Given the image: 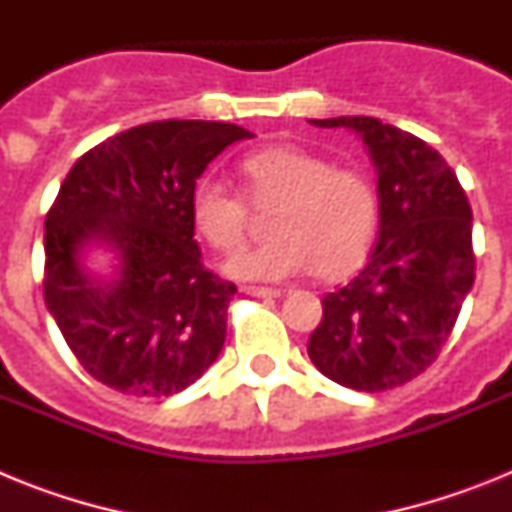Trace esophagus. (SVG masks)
<instances>
[{
    "label": "esophagus",
    "mask_w": 512,
    "mask_h": 512,
    "mask_svg": "<svg viewBox=\"0 0 512 512\" xmlns=\"http://www.w3.org/2000/svg\"><path fill=\"white\" fill-rule=\"evenodd\" d=\"M241 292L251 297H282V289L274 287H241Z\"/></svg>",
    "instance_id": "34e87169"
}]
</instances>
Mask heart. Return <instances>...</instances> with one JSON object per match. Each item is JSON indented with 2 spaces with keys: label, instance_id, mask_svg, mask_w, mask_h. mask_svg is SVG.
<instances>
[{
  "label": "heart",
  "instance_id": "heart-1",
  "mask_svg": "<svg viewBox=\"0 0 512 512\" xmlns=\"http://www.w3.org/2000/svg\"><path fill=\"white\" fill-rule=\"evenodd\" d=\"M246 197L256 210H274L271 241L235 253L225 271L238 279L300 277L315 269L320 279H341L364 261L379 228V194L372 176L336 166L302 146H269L241 158ZM194 230L215 251H238L251 230L241 194L212 176L189 192Z\"/></svg>",
  "mask_w": 512,
  "mask_h": 512
}]
</instances>
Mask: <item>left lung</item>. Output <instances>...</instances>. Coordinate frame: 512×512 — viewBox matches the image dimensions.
<instances>
[{
	"mask_svg": "<svg viewBox=\"0 0 512 512\" xmlns=\"http://www.w3.org/2000/svg\"><path fill=\"white\" fill-rule=\"evenodd\" d=\"M361 135L377 166L379 238L364 269L323 297L307 354L333 382L384 392L441 354L474 284L472 207L451 166L377 117L310 120Z\"/></svg>",
	"mask_w": 512,
	"mask_h": 512,
	"instance_id": "1",
	"label": "left lung"
}]
</instances>
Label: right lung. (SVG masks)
I'll return each mask as SVG.
<instances>
[{"mask_svg": "<svg viewBox=\"0 0 512 512\" xmlns=\"http://www.w3.org/2000/svg\"><path fill=\"white\" fill-rule=\"evenodd\" d=\"M243 138L251 133L230 122H146L102 140L63 179L45 215V307L97 382L169 397L220 354L238 289L202 264L189 192ZM92 242L116 251L112 280L80 264Z\"/></svg>", "mask_w": 512, "mask_h": 512, "instance_id": "add662e5", "label": "right lung"}]
</instances>
